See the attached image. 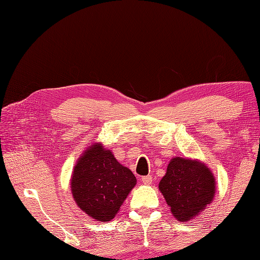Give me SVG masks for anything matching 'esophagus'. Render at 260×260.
Listing matches in <instances>:
<instances>
[{
	"mask_svg": "<svg viewBox=\"0 0 260 260\" xmlns=\"http://www.w3.org/2000/svg\"><path fill=\"white\" fill-rule=\"evenodd\" d=\"M152 181H153V178H152L151 175H145V176H143V178H142V182L144 184H146V185L151 184Z\"/></svg>",
	"mask_w": 260,
	"mask_h": 260,
	"instance_id": "obj_1",
	"label": "esophagus"
}]
</instances>
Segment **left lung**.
<instances>
[{"label": "left lung", "mask_w": 260, "mask_h": 260, "mask_svg": "<svg viewBox=\"0 0 260 260\" xmlns=\"http://www.w3.org/2000/svg\"><path fill=\"white\" fill-rule=\"evenodd\" d=\"M158 189L173 217L185 222L211 203L215 193V179L204 163L176 156L170 161Z\"/></svg>", "instance_id": "1"}]
</instances>
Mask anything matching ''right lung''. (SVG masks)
I'll return each instance as SVG.
<instances>
[{"mask_svg":"<svg viewBox=\"0 0 260 260\" xmlns=\"http://www.w3.org/2000/svg\"><path fill=\"white\" fill-rule=\"evenodd\" d=\"M135 175L123 167L101 143L89 146L77 161L71 176V193L82 211L98 221L115 218L131 190Z\"/></svg>","mask_w":260,"mask_h":260,"instance_id":"1","label":"right lung"}]
</instances>
